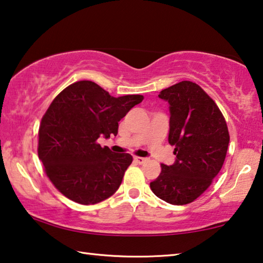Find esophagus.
I'll return each mask as SVG.
<instances>
[{"mask_svg":"<svg viewBox=\"0 0 263 263\" xmlns=\"http://www.w3.org/2000/svg\"><path fill=\"white\" fill-rule=\"evenodd\" d=\"M134 161L137 163V164H142V163H144L145 161H147V158H144V157H139V156H135V157H134Z\"/></svg>","mask_w":263,"mask_h":263,"instance_id":"34e87169","label":"esophagus"}]
</instances>
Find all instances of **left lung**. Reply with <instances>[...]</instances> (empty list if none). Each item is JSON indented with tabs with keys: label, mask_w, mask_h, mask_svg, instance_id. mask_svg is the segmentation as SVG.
<instances>
[{
	"label": "left lung",
	"mask_w": 263,
	"mask_h": 263,
	"mask_svg": "<svg viewBox=\"0 0 263 263\" xmlns=\"http://www.w3.org/2000/svg\"><path fill=\"white\" fill-rule=\"evenodd\" d=\"M169 103V143L175 163L162 164L150 189L172 205L197 199L219 174L225 161L230 134L225 119L212 99L192 81H180L158 94Z\"/></svg>",
	"instance_id": "obj_1"
}]
</instances>
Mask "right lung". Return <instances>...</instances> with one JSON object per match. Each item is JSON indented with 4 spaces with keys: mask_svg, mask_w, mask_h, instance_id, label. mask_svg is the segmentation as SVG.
Masks as SVG:
<instances>
[{
    "mask_svg": "<svg viewBox=\"0 0 263 263\" xmlns=\"http://www.w3.org/2000/svg\"><path fill=\"white\" fill-rule=\"evenodd\" d=\"M143 96L111 97L93 81H77L60 92L42 119L38 157L47 177L68 199L93 205L113 196L132 155L101 148L100 137L118 134L119 121Z\"/></svg>",
    "mask_w": 263,
    "mask_h": 263,
    "instance_id": "1",
    "label": "right lung"
}]
</instances>
